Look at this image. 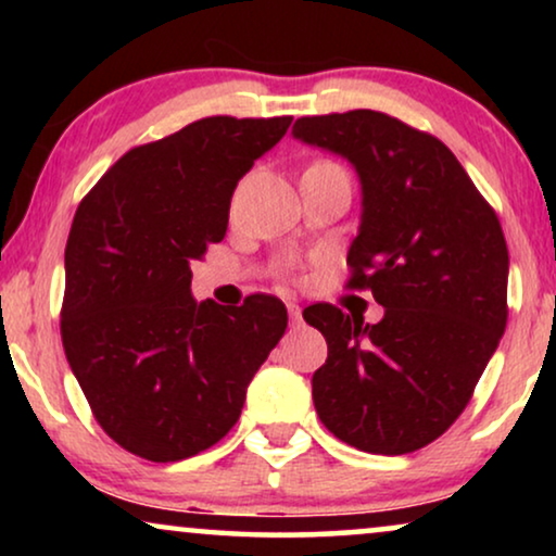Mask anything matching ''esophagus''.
Returning <instances> with one entry per match:
<instances>
[{
  "label": "esophagus",
  "mask_w": 556,
  "mask_h": 556,
  "mask_svg": "<svg viewBox=\"0 0 556 556\" xmlns=\"http://www.w3.org/2000/svg\"><path fill=\"white\" fill-rule=\"evenodd\" d=\"M288 314H291V324H301V306H299V303H288Z\"/></svg>",
  "instance_id": "obj_1"
}]
</instances>
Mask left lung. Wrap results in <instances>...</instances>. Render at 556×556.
<instances>
[{
  "label": "left lung",
  "mask_w": 556,
  "mask_h": 556,
  "mask_svg": "<svg viewBox=\"0 0 556 556\" xmlns=\"http://www.w3.org/2000/svg\"><path fill=\"white\" fill-rule=\"evenodd\" d=\"M293 139L356 169L349 286L384 306L379 324L331 303L303 311L329 344L311 379L316 413L364 453L420 451L458 420L504 337V230L453 151L387 113L303 116Z\"/></svg>",
  "instance_id": "left-lung-1"
}]
</instances>
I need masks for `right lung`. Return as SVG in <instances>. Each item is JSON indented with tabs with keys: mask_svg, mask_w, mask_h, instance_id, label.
I'll list each match as a JSON object with an SVG mask.
<instances>
[{
	"mask_svg": "<svg viewBox=\"0 0 556 556\" xmlns=\"http://www.w3.org/2000/svg\"><path fill=\"white\" fill-rule=\"evenodd\" d=\"M291 121H194L126 151L75 212L65 356L98 425L139 458L185 460L223 440L286 333L273 295L197 303L189 265L225 238L235 187Z\"/></svg>",
	"mask_w": 556,
	"mask_h": 556,
	"instance_id": "1",
	"label": "right lung"
}]
</instances>
